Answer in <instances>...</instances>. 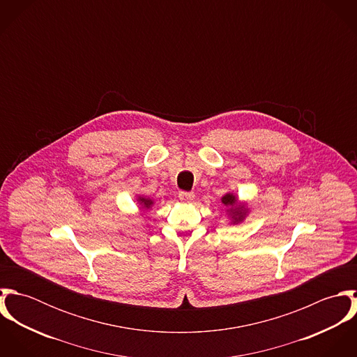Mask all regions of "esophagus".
Here are the masks:
<instances>
[{
    "mask_svg": "<svg viewBox=\"0 0 357 357\" xmlns=\"http://www.w3.org/2000/svg\"><path fill=\"white\" fill-rule=\"evenodd\" d=\"M178 198H180V201H181V202L188 204V202L194 201L195 195H194L192 192H188V191H180V192H178Z\"/></svg>",
    "mask_w": 357,
    "mask_h": 357,
    "instance_id": "34e87169",
    "label": "esophagus"
}]
</instances>
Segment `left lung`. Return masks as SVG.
<instances>
[{"label":"left lung","mask_w":357,"mask_h":357,"mask_svg":"<svg viewBox=\"0 0 357 357\" xmlns=\"http://www.w3.org/2000/svg\"><path fill=\"white\" fill-rule=\"evenodd\" d=\"M221 202L224 204V206H234V204H236V198H235V195H232V194H227V195H224V197L221 198ZM229 213H231V215H232V218H234V224H235V222H239V221L243 220V217H245V214H246V210H245V208H241V207H239V208L235 207V208H231Z\"/></svg>","instance_id":"8db88e82"}]
</instances>
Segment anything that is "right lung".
Wrapping results in <instances>:
<instances>
[{
    "mask_svg": "<svg viewBox=\"0 0 357 357\" xmlns=\"http://www.w3.org/2000/svg\"><path fill=\"white\" fill-rule=\"evenodd\" d=\"M139 201H140V204H143L146 208H150L153 204L151 199H146V198H139Z\"/></svg>",
    "mask_w": 357,
    "mask_h": 357,
    "instance_id": "1",
    "label": "right lung"
}]
</instances>
